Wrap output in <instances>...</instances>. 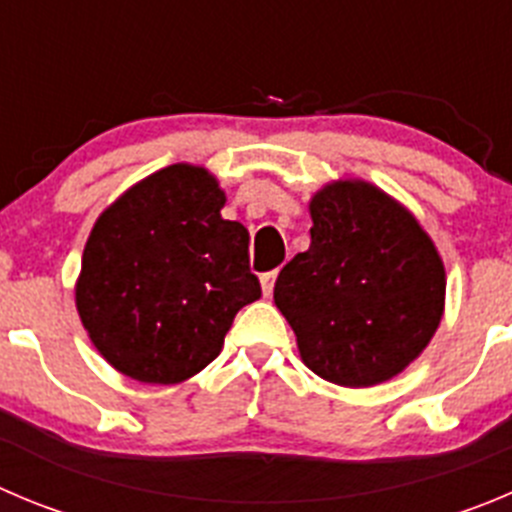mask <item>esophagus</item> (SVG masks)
<instances>
[{
  "mask_svg": "<svg viewBox=\"0 0 512 512\" xmlns=\"http://www.w3.org/2000/svg\"><path fill=\"white\" fill-rule=\"evenodd\" d=\"M275 278H278V270L265 272V275L260 278V288H262V295H265V298H270V295H272V288H275Z\"/></svg>",
  "mask_w": 512,
  "mask_h": 512,
  "instance_id": "1",
  "label": "esophagus"
}]
</instances>
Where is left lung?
<instances>
[{"label": "left lung", "mask_w": 512, "mask_h": 512, "mask_svg": "<svg viewBox=\"0 0 512 512\" xmlns=\"http://www.w3.org/2000/svg\"><path fill=\"white\" fill-rule=\"evenodd\" d=\"M310 247L280 270L275 305L303 364L364 389L407 369L437 333L447 272L419 219L364 179L310 197Z\"/></svg>", "instance_id": "8db88e82"}]
</instances>
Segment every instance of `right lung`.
Segmentation results:
<instances>
[{
  "label": "right lung",
  "mask_w": 512,
  "mask_h": 512,
  "mask_svg": "<svg viewBox=\"0 0 512 512\" xmlns=\"http://www.w3.org/2000/svg\"><path fill=\"white\" fill-rule=\"evenodd\" d=\"M217 176L171 164L95 219L75 308L100 356L141 384H181L209 366L237 310L262 295L250 232L222 219Z\"/></svg>",
  "instance_id": "add662e5"
}]
</instances>
